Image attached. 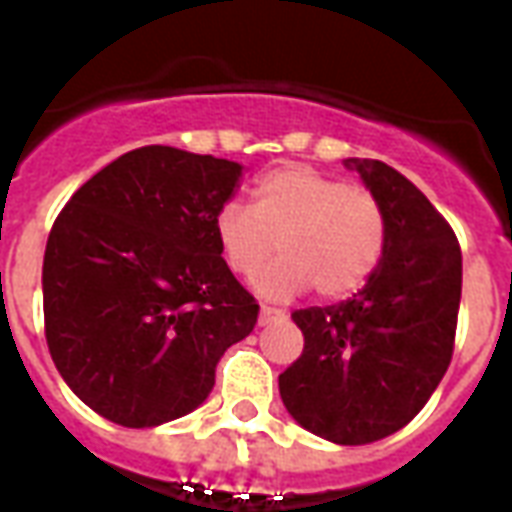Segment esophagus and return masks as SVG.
Instances as JSON below:
<instances>
[{
  "label": "esophagus",
  "instance_id": "34e87169",
  "mask_svg": "<svg viewBox=\"0 0 512 512\" xmlns=\"http://www.w3.org/2000/svg\"><path fill=\"white\" fill-rule=\"evenodd\" d=\"M274 321H285V312L277 310V307H260V318H257V323L260 326H268V323H274Z\"/></svg>",
  "mask_w": 512,
  "mask_h": 512
}]
</instances>
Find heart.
<instances>
[{
  "mask_svg": "<svg viewBox=\"0 0 512 512\" xmlns=\"http://www.w3.org/2000/svg\"><path fill=\"white\" fill-rule=\"evenodd\" d=\"M213 241L241 279L255 277L277 249L282 257L257 279L268 299H290L310 285L321 299H345L384 257L386 213L370 189L288 164L257 180L249 208L224 202Z\"/></svg>",
  "mask_w": 512,
  "mask_h": 512,
  "instance_id": "b5f03b06",
  "label": "heart"
}]
</instances>
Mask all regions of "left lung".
Masks as SVG:
<instances>
[{
  "mask_svg": "<svg viewBox=\"0 0 512 512\" xmlns=\"http://www.w3.org/2000/svg\"><path fill=\"white\" fill-rule=\"evenodd\" d=\"M345 167L384 205V257L354 299L290 315L304 351L279 376V395L315 436L370 444L417 417L450 367L461 246L397 169L370 158H345Z\"/></svg>",
  "mask_w": 512,
  "mask_h": 512,
  "instance_id": "left-lung-1",
  "label": "left lung"
}]
</instances>
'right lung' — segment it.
<instances>
[{"mask_svg": "<svg viewBox=\"0 0 512 512\" xmlns=\"http://www.w3.org/2000/svg\"><path fill=\"white\" fill-rule=\"evenodd\" d=\"M241 164L147 145L84 183L51 227L43 318L73 395L123 428H156L205 403L257 301L224 266L213 216Z\"/></svg>", "mask_w": 512, "mask_h": 512, "instance_id": "right-lung-1", "label": "right lung"}]
</instances>
